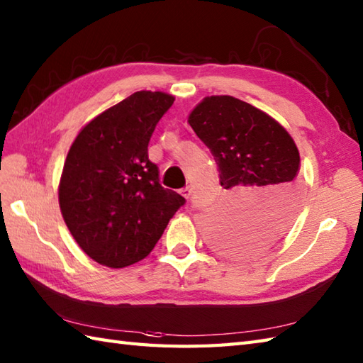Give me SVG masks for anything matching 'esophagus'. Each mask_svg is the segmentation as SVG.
<instances>
[{
    "mask_svg": "<svg viewBox=\"0 0 363 363\" xmlns=\"http://www.w3.org/2000/svg\"><path fill=\"white\" fill-rule=\"evenodd\" d=\"M181 195L186 198V199H189L190 198V195H191V189L190 187H186V189H182L181 190Z\"/></svg>",
    "mask_w": 363,
    "mask_h": 363,
    "instance_id": "obj_1",
    "label": "esophagus"
}]
</instances>
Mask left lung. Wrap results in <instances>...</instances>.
I'll list each match as a JSON object with an SVG mask.
<instances>
[{"label": "left lung", "mask_w": 363, "mask_h": 363, "mask_svg": "<svg viewBox=\"0 0 363 363\" xmlns=\"http://www.w3.org/2000/svg\"><path fill=\"white\" fill-rule=\"evenodd\" d=\"M189 123L218 165L228 201L211 221L218 251L254 257L281 240L296 217L299 151L285 128L242 99L206 96Z\"/></svg>", "instance_id": "8db88e82"}]
</instances>
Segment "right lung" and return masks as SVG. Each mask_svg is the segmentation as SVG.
Returning <instances> with one entry per match:
<instances>
[{"label":"right lung","mask_w":363,"mask_h":363,"mask_svg":"<svg viewBox=\"0 0 363 363\" xmlns=\"http://www.w3.org/2000/svg\"><path fill=\"white\" fill-rule=\"evenodd\" d=\"M174 96L140 90L84 126L67 154L59 206L90 259L123 268L145 259L184 206L159 182L148 143Z\"/></svg>","instance_id":"1"}]
</instances>
